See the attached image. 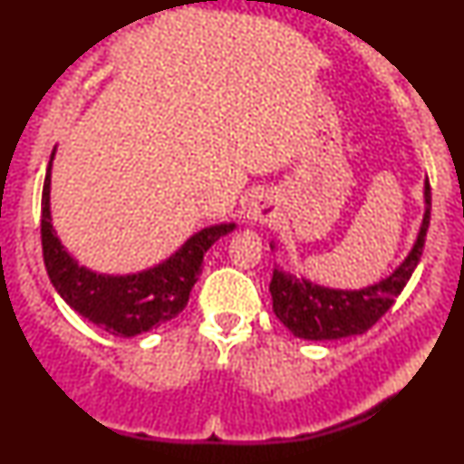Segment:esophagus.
<instances>
[{
    "label": "esophagus",
    "instance_id": "34e87169",
    "mask_svg": "<svg viewBox=\"0 0 464 464\" xmlns=\"http://www.w3.org/2000/svg\"><path fill=\"white\" fill-rule=\"evenodd\" d=\"M276 202L270 194H257L253 200L248 202L246 211H244V218L250 222H264V225H268V222H275L276 218Z\"/></svg>",
    "mask_w": 464,
    "mask_h": 464
}]
</instances>
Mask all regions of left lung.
I'll use <instances>...</instances> for the list:
<instances>
[{"label": "left lung", "instance_id": "left-lung-1", "mask_svg": "<svg viewBox=\"0 0 464 464\" xmlns=\"http://www.w3.org/2000/svg\"><path fill=\"white\" fill-rule=\"evenodd\" d=\"M430 209H432V194H430V180L425 179V214L417 242L403 264L380 284L362 290H332L275 268L270 295H273L276 318L296 338L305 340H338L369 332L391 310L417 268L428 236Z\"/></svg>", "mask_w": 464, "mask_h": 464}]
</instances>
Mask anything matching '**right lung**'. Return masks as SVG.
Instances as JSON below:
<instances>
[{"label": "right lung", "mask_w": 464, "mask_h": 464, "mask_svg": "<svg viewBox=\"0 0 464 464\" xmlns=\"http://www.w3.org/2000/svg\"><path fill=\"white\" fill-rule=\"evenodd\" d=\"M50 165H47L44 196H41V244L44 262L52 285L63 301L98 324L102 332L121 338L150 332L159 324L172 321L188 305L189 292L202 273V257L211 244L231 233L236 225H216L194 233L177 253L163 264L137 275H98L78 266L56 237L50 216Z\"/></svg>", "instance_id": "add662e5"}]
</instances>
